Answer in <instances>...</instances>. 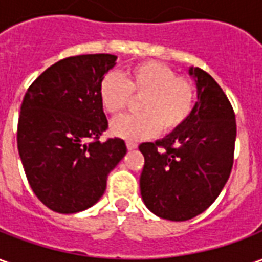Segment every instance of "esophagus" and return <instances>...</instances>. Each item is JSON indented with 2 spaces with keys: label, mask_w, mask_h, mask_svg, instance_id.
<instances>
[{
  "label": "esophagus",
  "mask_w": 262,
  "mask_h": 262,
  "mask_svg": "<svg viewBox=\"0 0 262 262\" xmlns=\"http://www.w3.org/2000/svg\"><path fill=\"white\" fill-rule=\"evenodd\" d=\"M126 147H127V150H135V148H137V143L126 142Z\"/></svg>",
  "instance_id": "1"
}]
</instances>
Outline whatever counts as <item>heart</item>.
Listing matches in <instances>:
<instances>
[{
    "label": "heart",
    "instance_id": "b5f03b06",
    "mask_svg": "<svg viewBox=\"0 0 262 262\" xmlns=\"http://www.w3.org/2000/svg\"><path fill=\"white\" fill-rule=\"evenodd\" d=\"M99 101L108 114L119 115L132 101L139 99L140 114L125 115L111 125L114 135L127 140L154 136L161 129L171 133L181 127L192 114L196 90L187 77L177 75L159 61H143L122 73H109L99 82Z\"/></svg>",
    "mask_w": 262,
    "mask_h": 262
}]
</instances>
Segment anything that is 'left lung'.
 Here are the masks:
<instances>
[{
	"instance_id": "left-lung-1",
	"label": "left lung",
	"mask_w": 262,
	"mask_h": 262,
	"mask_svg": "<svg viewBox=\"0 0 262 262\" xmlns=\"http://www.w3.org/2000/svg\"><path fill=\"white\" fill-rule=\"evenodd\" d=\"M198 102L189 119L156 143H142L143 202L159 217L184 222L205 212L230 177L236 116L219 84L189 67Z\"/></svg>"
}]
</instances>
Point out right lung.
<instances>
[{
  "label": "right lung",
  "mask_w": 262,
  "mask_h": 262,
  "mask_svg": "<svg viewBox=\"0 0 262 262\" xmlns=\"http://www.w3.org/2000/svg\"><path fill=\"white\" fill-rule=\"evenodd\" d=\"M114 54H81L50 66L28 88L18 120V151L39 201L57 213L91 208L125 157L122 139L99 142L108 129L98 90Z\"/></svg>",
  "instance_id": "obj_1"
}]
</instances>
